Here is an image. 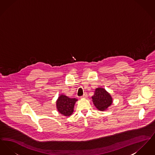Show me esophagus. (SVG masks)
<instances>
[{"label":"esophagus","mask_w":155,"mask_h":155,"mask_svg":"<svg viewBox=\"0 0 155 155\" xmlns=\"http://www.w3.org/2000/svg\"><path fill=\"white\" fill-rule=\"evenodd\" d=\"M87 97V93H84L82 96H81V98H86Z\"/></svg>","instance_id":"obj_1"}]
</instances>
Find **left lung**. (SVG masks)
<instances>
[{
    "mask_svg": "<svg viewBox=\"0 0 155 155\" xmlns=\"http://www.w3.org/2000/svg\"><path fill=\"white\" fill-rule=\"evenodd\" d=\"M92 99L95 106L101 111L106 110L113 103V98L110 94L103 88L95 89Z\"/></svg>",
    "mask_w": 155,
    "mask_h": 155,
    "instance_id": "1",
    "label": "left lung"
}]
</instances>
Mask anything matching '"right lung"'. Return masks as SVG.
I'll list each match as a JSON object with an SVG mask.
<instances>
[{"label": "right lung", "mask_w": 155, "mask_h": 155, "mask_svg": "<svg viewBox=\"0 0 155 155\" xmlns=\"http://www.w3.org/2000/svg\"><path fill=\"white\" fill-rule=\"evenodd\" d=\"M77 101L75 98H70L64 95H60L56 102L57 110L63 116H70L74 111V105Z\"/></svg>", "instance_id": "1"}]
</instances>
